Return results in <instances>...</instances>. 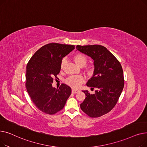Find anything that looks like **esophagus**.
<instances>
[{"instance_id":"obj_1","label":"esophagus","mask_w":147,"mask_h":147,"mask_svg":"<svg viewBox=\"0 0 147 147\" xmlns=\"http://www.w3.org/2000/svg\"><path fill=\"white\" fill-rule=\"evenodd\" d=\"M71 92H72L73 94H77V93H78L79 90H76V89H72Z\"/></svg>"}]
</instances>
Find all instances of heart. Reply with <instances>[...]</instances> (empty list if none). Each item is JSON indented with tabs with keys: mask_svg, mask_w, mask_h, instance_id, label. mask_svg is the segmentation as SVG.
I'll return each mask as SVG.
<instances>
[{
	"mask_svg": "<svg viewBox=\"0 0 147 147\" xmlns=\"http://www.w3.org/2000/svg\"><path fill=\"white\" fill-rule=\"evenodd\" d=\"M73 59L76 64L80 67L85 66L87 64L88 59L86 56L83 54L78 53L73 57ZM65 63V59H63L61 63V68L63 69ZM94 67H88L86 68L85 71L88 76H92L94 73ZM84 78L81 76H71L68 77L65 80L66 84L69 86L73 88H78L80 84L83 82Z\"/></svg>",
	"mask_w": 147,
	"mask_h": 147,
	"instance_id": "b5f03b06",
	"label": "heart"
}]
</instances>
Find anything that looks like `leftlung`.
Masks as SVG:
<instances>
[{
	"label": "left lung",
	"instance_id": "obj_1",
	"mask_svg": "<svg viewBox=\"0 0 147 147\" xmlns=\"http://www.w3.org/2000/svg\"><path fill=\"white\" fill-rule=\"evenodd\" d=\"M76 49L94 60V73L86 85L92 89H96L94 94L82 90L86 98L80 108L90 117H101L113 109L121 94L124 87L121 65L103 46L78 45Z\"/></svg>",
	"mask_w": 147,
	"mask_h": 147
}]
</instances>
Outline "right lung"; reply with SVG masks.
I'll use <instances>...</instances> for the list:
<instances>
[{"label": "right lung", "mask_w": 147, "mask_h": 147, "mask_svg": "<svg viewBox=\"0 0 147 147\" xmlns=\"http://www.w3.org/2000/svg\"><path fill=\"white\" fill-rule=\"evenodd\" d=\"M74 45L52 43L37 51L26 68V88L32 101L43 113L53 114L63 109L71 89L62 84L52 86L54 76L59 74L63 58L74 49Z\"/></svg>", "instance_id": "right-lung-1"}]
</instances>
